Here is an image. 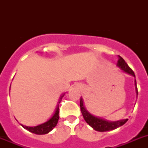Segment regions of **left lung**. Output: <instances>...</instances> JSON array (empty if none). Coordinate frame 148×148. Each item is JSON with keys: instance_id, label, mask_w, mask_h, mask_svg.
<instances>
[{"instance_id": "1", "label": "left lung", "mask_w": 148, "mask_h": 148, "mask_svg": "<svg viewBox=\"0 0 148 148\" xmlns=\"http://www.w3.org/2000/svg\"><path fill=\"white\" fill-rule=\"evenodd\" d=\"M117 66L119 68L124 71L127 74H130L134 77H135L134 73L132 70L129 67V66L127 64L125 60L121 57L118 56V60H117ZM134 85H135V92H136V97H138V88H137V83H136V79H134ZM80 107H81V110L83 115L84 118L85 120V121L92 127L94 130L100 132H103V131H112L114 129L124 125L127 121V119H123L117 121H107L105 119L101 118V117H96L95 115L91 114L85 108L83 98L81 97V101H80Z\"/></svg>"}]
</instances>
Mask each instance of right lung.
I'll use <instances>...</instances> for the list:
<instances>
[{
	"mask_svg": "<svg viewBox=\"0 0 148 148\" xmlns=\"http://www.w3.org/2000/svg\"><path fill=\"white\" fill-rule=\"evenodd\" d=\"M64 95L65 93L64 94H62V95L60 97L58 105H57V108L55 109V111L53 113V114L51 116V118L49 120H47V121L35 127L24 126L23 124H21V125L24 129H26V130H27V131L31 132V133L36 134H46L49 133L50 131H52L55 127V126L58 124V119H59V115H58L59 114V103L61 101V99L64 96Z\"/></svg>",
	"mask_w": 148,
	"mask_h": 148,
	"instance_id": "obj_1",
	"label": "right lung"
}]
</instances>
